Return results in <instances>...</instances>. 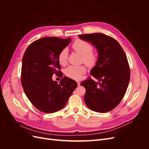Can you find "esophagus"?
<instances>
[{"label":"esophagus","instance_id":"34e87169","mask_svg":"<svg viewBox=\"0 0 149 149\" xmlns=\"http://www.w3.org/2000/svg\"><path fill=\"white\" fill-rule=\"evenodd\" d=\"M80 84H81V83L79 81H77V84H78V86H80Z\"/></svg>","mask_w":149,"mask_h":149}]
</instances>
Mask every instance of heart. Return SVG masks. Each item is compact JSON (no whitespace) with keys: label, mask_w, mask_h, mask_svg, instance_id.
Listing matches in <instances>:
<instances>
[{"label":"heart","mask_w":149,"mask_h":149,"mask_svg":"<svg viewBox=\"0 0 149 149\" xmlns=\"http://www.w3.org/2000/svg\"><path fill=\"white\" fill-rule=\"evenodd\" d=\"M72 47L75 52L82 56V61L88 67L92 68L95 66L97 61V56L93 52V47L84 40L77 39L72 45ZM68 52L66 48L63 49L58 56V60L61 65L64 66L67 63ZM86 72V67L83 65L70 66L65 70V73L67 77L71 79L79 80L83 74Z\"/></svg>","instance_id":"obj_1"}]
</instances>
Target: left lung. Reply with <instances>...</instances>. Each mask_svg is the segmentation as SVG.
Here are the masks:
<instances>
[{"label": "left lung", "mask_w": 149, "mask_h": 149, "mask_svg": "<svg viewBox=\"0 0 149 149\" xmlns=\"http://www.w3.org/2000/svg\"><path fill=\"white\" fill-rule=\"evenodd\" d=\"M92 43L98 53L96 65L91 74L99 81L88 79L81 85L86 89L84 102L94 111H112L123 100L130 80L127 58L120 44L109 36L101 33L79 35Z\"/></svg>", "instance_id": "left-lung-1"}]
</instances>
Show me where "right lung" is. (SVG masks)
I'll return each mask as SVG.
<instances>
[{"instance_id":"right-lung-1","label":"right lung","mask_w":149,"mask_h":149,"mask_svg":"<svg viewBox=\"0 0 149 149\" xmlns=\"http://www.w3.org/2000/svg\"><path fill=\"white\" fill-rule=\"evenodd\" d=\"M71 38L45 37L31 43L22 58L21 83L26 97L37 109L53 113L63 107L77 87L73 79L64 76L60 83L54 74L62 77L58 56Z\"/></svg>"}]
</instances>
